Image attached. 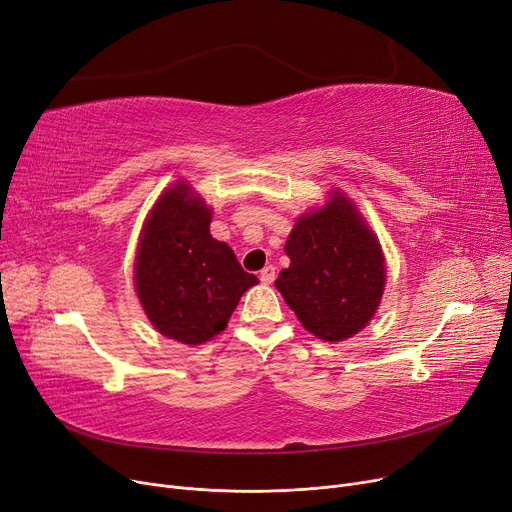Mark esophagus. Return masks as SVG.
Masks as SVG:
<instances>
[{"label": "esophagus", "mask_w": 512, "mask_h": 512, "mask_svg": "<svg viewBox=\"0 0 512 512\" xmlns=\"http://www.w3.org/2000/svg\"><path fill=\"white\" fill-rule=\"evenodd\" d=\"M259 278H261L263 284H272L276 280V267L274 265H265L263 270H261V274H259Z\"/></svg>", "instance_id": "esophagus-1"}]
</instances>
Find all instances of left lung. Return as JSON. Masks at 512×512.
Here are the masks:
<instances>
[{
	"mask_svg": "<svg viewBox=\"0 0 512 512\" xmlns=\"http://www.w3.org/2000/svg\"><path fill=\"white\" fill-rule=\"evenodd\" d=\"M284 251L290 265L274 284L307 332L340 342L369 324L382 301L386 265L378 236L351 199L332 191L324 207L301 215Z\"/></svg>",
	"mask_w": 512,
	"mask_h": 512,
	"instance_id": "8db88e82",
	"label": "left lung"
}]
</instances>
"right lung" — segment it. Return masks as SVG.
I'll list each match as a JSON object with an SVG mask.
<instances>
[{
	"instance_id": "right-lung-1",
	"label": "right lung",
	"mask_w": 512,
	"mask_h": 512,
	"mask_svg": "<svg viewBox=\"0 0 512 512\" xmlns=\"http://www.w3.org/2000/svg\"><path fill=\"white\" fill-rule=\"evenodd\" d=\"M209 224L211 207L180 180L149 211L134 259V288L153 328L188 346L218 336L259 282Z\"/></svg>"
}]
</instances>
